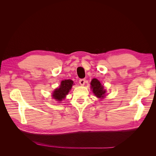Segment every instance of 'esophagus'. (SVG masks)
Returning a JSON list of instances; mask_svg holds the SVG:
<instances>
[{
	"instance_id": "34e87169",
	"label": "esophagus",
	"mask_w": 156,
	"mask_h": 156,
	"mask_svg": "<svg viewBox=\"0 0 156 156\" xmlns=\"http://www.w3.org/2000/svg\"><path fill=\"white\" fill-rule=\"evenodd\" d=\"M85 82H86V80L84 79H81L79 80V83L80 84H81V86H83L84 85V84H85Z\"/></svg>"
}]
</instances>
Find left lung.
Here are the masks:
<instances>
[{
	"mask_svg": "<svg viewBox=\"0 0 156 156\" xmlns=\"http://www.w3.org/2000/svg\"><path fill=\"white\" fill-rule=\"evenodd\" d=\"M91 88L92 91L96 96L99 98H103L105 96V90L103 89V87L101 85V83L97 79H93L90 83Z\"/></svg>",
	"mask_w": 156,
	"mask_h": 156,
	"instance_id": "left-lung-1",
	"label": "left lung"
}]
</instances>
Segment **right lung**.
Segmentation results:
<instances>
[{"label": "right lung", "instance_id": "add662e5", "mask_svg": "<svg viewBox=\"0 0 156 156\" xmlns=\"http://www.w3.org/2000/svg\"><path fill=\"white\" fill-rule=\"evenodd\" d=\"M73 84V81L70 79L64 80L61 82L60 86L53 92V97L58 101H61L69 92Z\"/></svg>", "mask_w": 156, "mask_h": 156}]
</instances>
